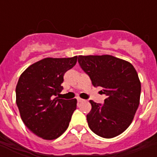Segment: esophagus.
<instances>
[{
    "instance_id": "34e87169",
    "label": "esophagus",
    "mask_w": 157,
    "mask_h": 157,
    "mask_svg": "<svg viewBox=\"0 0 157 157\" xmlns=\"http://www.w3.org/2000/svg\"><path fill=\"white\" fill-rule=\"evenodd\" d=\"M76 100H77V102H78V103H81V102H83L84 99H82V98L77 97V98H76Z\"/></svg>"
}]
</instances>
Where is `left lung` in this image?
Instances as JSON below:
<instances>
[{"label":"left lung","instance_id":"left-lung-1","mask_svg":"<svg viewBox=\"0 0 157 157\" xmlns=\"http://www.w3.org/2000/svg\"><path fill=\"white\" fill-rule=\"evenodd\" d=\"M81 69L94 87H102L104 103L90 100L86 117L92 131L105 139L119 135L129 126L139 105L141 83L130 63L112 55L78 57Z\"/></svg>","mask_w":157,"mask_h":157}]
</instances>
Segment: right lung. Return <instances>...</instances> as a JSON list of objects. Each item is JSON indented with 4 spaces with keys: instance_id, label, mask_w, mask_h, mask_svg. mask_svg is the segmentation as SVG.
I'll return each mask as SVG.
<instances>
[{
    "instance_id": "add662e5",
    "label": "right lung",
    "mask_w": 157,
    "mask_h": 157,
    "mask_svg": "<svg viewBox=\"0 0 157 157\" xmlns=\"http://www.w3.org/2000/svg\"><path fill=\"white\" fill-rule=\"evenodd\" d=\"M72 58H46L23 71L16 86V103L24 124L36 135L52 140L67 129L76 99L56 97L63 87V76L76 63Z\"/></svg>"
}]
</instances>
